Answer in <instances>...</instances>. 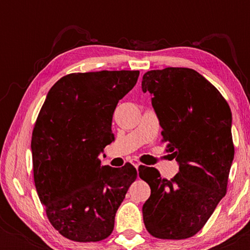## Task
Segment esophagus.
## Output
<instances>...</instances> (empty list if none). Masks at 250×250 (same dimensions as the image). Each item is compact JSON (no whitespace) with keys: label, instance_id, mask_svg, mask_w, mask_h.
<instances>
[{"label":"esophagus","instance_id":"34e87169","mask_svg":"<svg viewBox=\"0 0 250 250\" xmlns=\"http://www.w3.org/2000/svg\"><path fill=\"white\" fill-rule=\"evenodd\" d=\"M131 164H132V165H133V166H134V167H135V168H136V169H138V168H139V166H140V163L138 162V160H135V159H132V160H131Z\"/></svg>","mask_w":250,"mask_h":250}]
</instances>
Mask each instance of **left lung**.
Listing matches in <instances>:
<instances>
[{
	"mask_svg": "<svg viewBox=\"0 0 250 250\" xmlns=\"http://www.w3.org/2000/svg\"><path fill=\"white\" fill-rule=\"evenodd\" d=\"M142 91L152 95L162 141L179 164L172 180L162 179L155 168L139 169L151 189L143 221L156 238H190L227 193L234 157L231 109L217 88L190 68L146 71Z\"/></svg>",
	"mask_w": 250,
	"mask_h": 250,
	"instance_id": "8db88e82",
	"label": "left lung"
}]
</instances>
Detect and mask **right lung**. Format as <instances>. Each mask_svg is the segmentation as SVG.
<instances>
[{"label":"right lung","mask_w":250,"mask_h":250,"mask_svg":"<svg viewBox=\"0 0 250 250\" xmlns=\"http://www.w3.org/2000/svg\"><path fill=\"white\" fill-rule=\"evenodd\" d=\"M139 70H101L61 77L46 95L32 135L33 172L41 203L61 235L78 242L104 240L138 173L101 166L114 141L112 115L134 87Z\"/></svg>","instance_id":"1"}]
</instances>
